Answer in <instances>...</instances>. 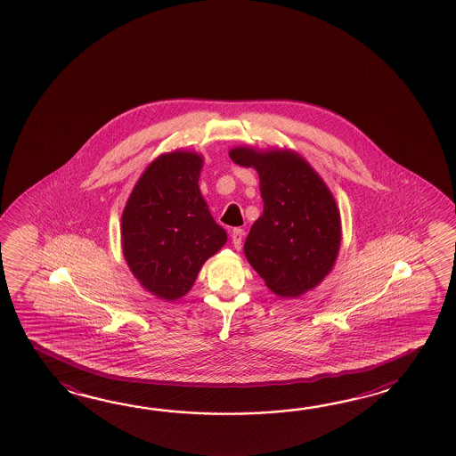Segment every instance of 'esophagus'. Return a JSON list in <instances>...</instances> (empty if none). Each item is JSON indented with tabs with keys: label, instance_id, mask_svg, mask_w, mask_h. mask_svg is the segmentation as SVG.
<instances>
[{
	"label": "esophagus",
	"instance_id": "34e87169",
	"mask_svg": "<svg viewBox=\"0 0 456 456\" xmlns=\"http://www.w3.org/2000/svg\"><path fill=\"white\" fill-rule=\"evenodd\" d=\"M242 238H244V232L241 228H234L232 232V241L234 249H238V251L241 249Z\"/></svg>",
	"mask_w": 456,
	"mask_h": 456
}]
</instances>
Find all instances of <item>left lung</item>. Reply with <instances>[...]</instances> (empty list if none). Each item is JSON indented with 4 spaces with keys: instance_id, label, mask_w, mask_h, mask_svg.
Masks as SVG:
<instances>
[{
    "instance_id": "1",
    "label": "left lung",
    "mask_w": 456,
    "mask_h": 456,
    "mask_svg": "<svg viewBox=\"0 0 456 456\" xmlns=\"http://www.w3.org/2000/svg\"><path fill=\"white\" fill-rule=\"evenodd\" d=\"M236 165L259 175L264 212L252 224L244 254L269 290L298 298L332 271L342 230L334 195L310 163L293 150H230Z\"/></svg>"
}]
</instances>
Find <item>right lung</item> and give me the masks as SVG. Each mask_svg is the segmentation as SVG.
<instances>
[{
  "label": "right lung",
  "mask_w": 456,
  "mask_h": 456,
  "mask_svg": "<svg viewBox=\"0 0 456 456\" xmlns=\"http://www.w3.org/2000/svg\"><path fill=\"white\" fill-rule=\"evenodd\" d=\"M204 156L175 150L158 156L136 181L122 212V252L136 281L175 301L192 289L205 261L228 240L205 202Z\"/></svg>",
  "instance_id": "obj_1"
}]
</instances>
